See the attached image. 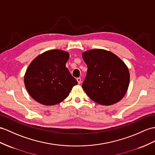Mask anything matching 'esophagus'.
I'll list each match as a JSON object with an SVG mask.
<instances>
[{"instance_id": "34e87169", "label": "esophagus", "mask_w": 155, "mask_h": 155, "mask_svg": "<svg viewBox=\"0 0 155 155\" xmlns=\"http://www.w3.org/2000/svg\"><path fill=\"white\" fill-rule=\"evenodd\" d=\"M76 80H77V81L78 83V84H80L81 82V79L80 78H78Z\"/></svg>"}]
</instances>
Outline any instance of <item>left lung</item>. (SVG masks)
<instances>
[{
    "mask_svg": "<svg viewBox=\"0 0 155 155\" xmlns=\"http://www.w3.org/2000/svg\"><path fill=\"white\" fill-rule=\"evenodd\" d=\"M87 73L82 88L95 103L110 106L126 95L130 84L127 66L118 56L104 49L82 52Z\"/></svg>",
    "mask_w": 155,
    "mask_h": 155,
    "instance_id": "obj_1",
    "label": "left lung"
}]
</instances>
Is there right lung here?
Returning a JSON list of instances; mask_svg holds the SVG:
<instances>
[{"label": "right lung", "instance_id": "1", "mask_svg": "<svg viewBox=\"0 0 155 155\" xmlns=\"http://www.w3.org/2000/svg\"><path fill=\"white\" fill-rule=\"evenodd\" d=\"M68 52L54 49L43 52L30 63L24 75L29 95L45 106H52L69 95L78 81L66 67Z\"/></svg>", "mask_w": 155, "mask_h": 155}]
</instances>
